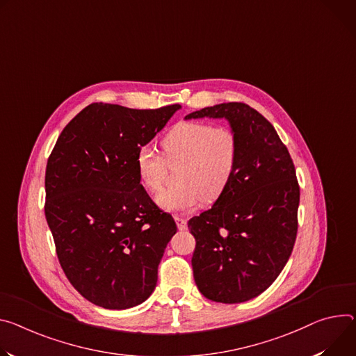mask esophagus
<instances>
[{
	"instance_id": "34e87169",
	"label": "esophagus",
	"mask_w": 356,
	"mask_h": 356,
	"mask_svg": "<svg viewBox=\"0 0 356 356\" xmlns=\"http://www.w3.org/2000/svg\"><path fill=\"white\" fill-rule=\"evenodd\" d=\"M176 224H177V229L179 230H186L187 229V220L183 217H175Z\"/></svg>"
}]
</instances>
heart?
Returning a JSON list of instances; mask_svg holds the SVG:
<instances>
[{
  "label": "heart",
  "instance_id": "b5f03b06",
  "mask_svg": "<svg viewBox=\"0 0 356 356\" xmlns=\"http://www.w3.org/2000/svg\"><path fill=\"white\" fill-rule=\"evenodd\" d=\"M163 156L150 146L135 154V170L140 184L150 193L163 187L168 165L181 163L179 184L157 196V204L168 211L195 210L203 200L216 202L234 179L240 145L227 126L207 122H180L161 139Z\"/></svg>",
  "mask_w": 356,
  "mask_h": 356
}]
</instances>
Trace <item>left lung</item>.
<instances>
[{"label": "left lung", "mask_w": 356, "mask_h": 356, "mask_svg": "<svg viewBox=\"0 0 356 356\" xmlns=\"http://www.w3.org/2000/svg\"><path fill=\"white\" fill-rule=\"evenodd\" d=\"M197 118L227 119L240 157L224 195L210 210L188 220L196 238L193 275L206 298L238 304L264 293L293 252L300 186L286 146L261 113L243 102H229L186 116Z\"/></svg>", "instance_id": "obj_1"}]
</instances>
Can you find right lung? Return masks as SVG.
Returning a JSON list of instances; mask_svg holds the SVG:
<instances>
[{
  "instance_id": "1",
  "label": "right lung",
  "mask_w": 356,
  "mask_h": 356,
  "mask_svg": "<svg viewBox=\"0 0 356 356\" xmlns=\"http://www.w3.org/2000/svg\"><path fill=\"white\" fill-rule=\"evenodd\" d=\"M180 105L90 104L59 135L47 163L45 217L59 264L78 293L108 309L146 301L176 234L140 184L135 154Z\"/></svg>"
}]
</instances>
